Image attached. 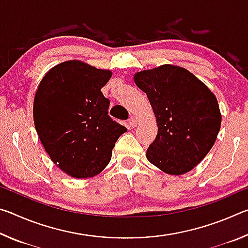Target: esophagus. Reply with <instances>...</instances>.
Masks as SVG:
<instances>
[{
  "mask_svg": "<svg viewBox=\"0 0 248 248\" xmlns=\"http://www.w3.org/2000/svg\"><path fill=\"white\" fill-rule=\"evenodd\" d=\"M128 124H129V125L130 127H132V128H134V127H137V120L133 118V117H131V118H129V120H128Z\"/></svg>",
  "mask_w": 248,
  "mask_h": 248,
  "instance_id": "34e87169",
  "label": "esophagus"
}]
</instances>
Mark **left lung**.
<instances>
[{
	"instance_id": "left-lung-1",
	"label": "left lung",
	"mask_w": 248,
	"mask_h": 248,
	"mask_svg": "<svg viewBox=\"0 0 248 248\" xmlns=\"http://www.w3.org/2000/svg\"><path fill=\"white\" fill-rule=\"evenodd\" d=\"M133 79L148 96L157 124L146 158L166 174L190 171L209 153L220 131L222 116L216 95L177 65L141 71Z\"/></svg>"
}]
</instances>
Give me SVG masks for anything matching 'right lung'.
Segmentation results:
<instances>
[{
  "mask_svg": "<svg viewBox=\"0 0 248 248\" xmlns=\"http://www.w3.org/2000/svg\"><path fill=\"white\" fill-rule=\"evenodd\" d=\"M111 71L79 60L50 69L33 98V124L45 151L73 178L98 175L110 162L112 149L127 128L108 116L102 87Z\"/></svg>",
  "mask_w": 248,
  "mask_h": 248,
  "instance_id": "obj_1",
  "label": "right lung"
}]
</instances>
